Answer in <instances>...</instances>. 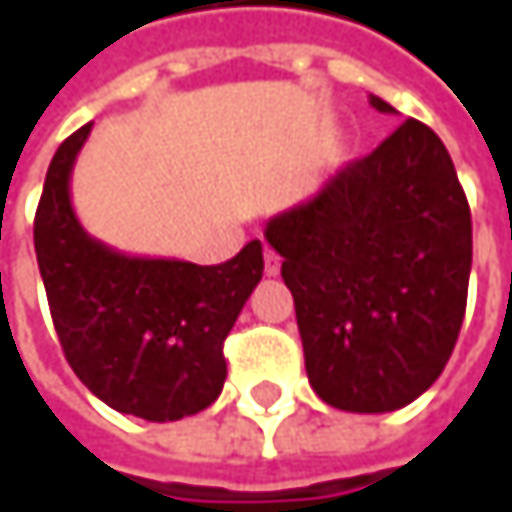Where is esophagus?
<instances>
[{"mask_svg": "<svg viewBox=\"0 0 512 512\" xmlns=\"http://www.w3.org/2000/svg\"><path fill=\"white\" fill-rule=\"evenodd\" d=\"M263 272H266V275H278V272H281V257L275 255L272 249L263 252Z\"/></svg>", "mask_w": 512, "mask_h": 512, "instance_id": "34e87169", "label": "esophagus"}]
</instances>
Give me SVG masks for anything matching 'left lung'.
I'll use <instances>...</instances> for the list:
<instances>
[{
  "label": "left lung",
  "instance_id": "left-lung-1",
  "mask_svg": "<svg viewBox=\"0 0 512 512\" xmlns=\"http://www.w3.org/2000/svg\"><path fill=\"white\" fill-rule=\"evenodd\" d=\"M376 112L391 115L370 94ZM308 382L344 412H394L445 370L465 317L471 210L442 139L403 121L373 154L272 216Z\"/></svg>",
  "mask_w": 512,
  "mask_h": 512
}]
</instances>
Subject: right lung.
<instances>
[{
  "instance_id": "1",
  "label": "right lung",
  "mask_w": 512,
  "mask_h": 512,
  "mask_svg": "<svg viewBox=\"0 0 512 512\" xmlns=\"http://www.w3.org/2000/svg\"><path fill=\"white\" fill-rule=\"evenodd\" d=\"M91 124L52 156L35 216V252L61 350L106 406L145 421L207 409L225 385L222 344L263 275L252 240L219 266L133 257L94 240L70 204V174Z\"/></svg>"
}]
</instances>
